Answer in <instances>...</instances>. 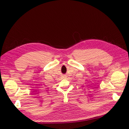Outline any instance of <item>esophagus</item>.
Instances as JSON below:
<instances>
[{"label": "esophagus", "instance_id": "obj_1", "mask_svg": "<svg viewBox=\"0 0 129 129\" xmlns=\"http://www.w3.org/2000/svg\"><path fill=\"white\" fill-rule=\"evenodd\" d=\"M63 78H66V76H63Z\"/></svg>", "mask_w": 129, "mask_h": 129}]
</instances>
